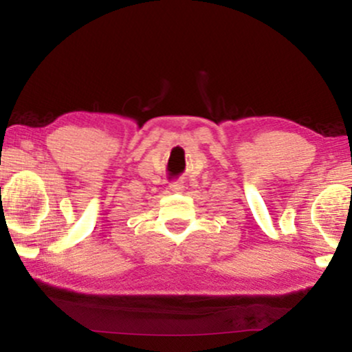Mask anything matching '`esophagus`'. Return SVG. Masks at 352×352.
Listing matches in <instances>:
<instances>
[{
  "label": "esophagus",
  "instance_id": "1",
  "mask_svg": "<svg viewBox=\"0 0 352 352\" xmlns=\"http://www.w3.org/2000/svg\"><path fill=\"white\" fill-rule=\"evenodd\" d=\"M182 187H184V186H182L181 181H175V182H171V184H170V189L173 192H181Z\"/></svg>",
  "mask_w": 352,
  "mask_h": 352
}]
</instances>
